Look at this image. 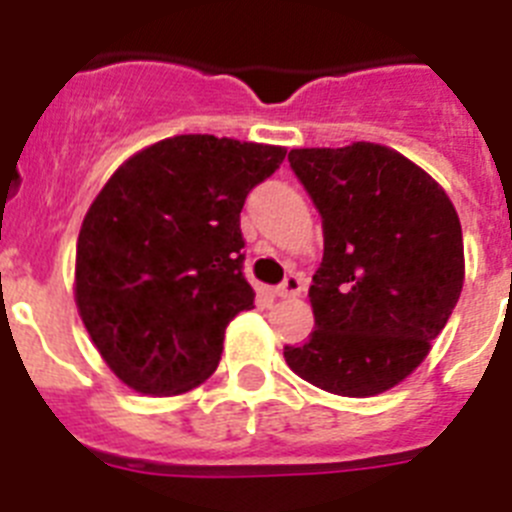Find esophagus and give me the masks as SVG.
I'll list each match as a JSON object with an SVG mask.
<instances>
[{"label": "esophagus", "instance_id": "esophagus-1", "mask_svg": "<svg viewBox=\"0 0 512 512\" xmlns=\"http://www.w3.org/2000/svg\"><path fill=\"white\" fill-rule=\"evenodd\" d=\"M302 287H305V284H302V279L297 277V274H292V277L284 279V284H279V287L274 289V295L282 297V300H295V297H300Z\"/></svg>", "mask_w": 512, "mask_h": 512}]
</instances>
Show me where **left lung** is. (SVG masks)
<instances>
[{
  "label": "left lung",
  "instance_id": "left-lung-1",
  "mask_svg": "<svg viewBox=\"0 0 512 512\" xmlns=\"http://www.w3.org/2000/svg\"><path fill=\"white\" fill-rule=\"evenodd\" d=\"M323 217L310 341L284 346L297 377L330 395L374 397L423 364L464 287L454 202L395 148H292Z\"/></svg>",
  "mask_w": 512,
  "mask_h": 512
}]
</instances>
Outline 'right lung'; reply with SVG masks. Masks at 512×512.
<instances>
[{
    "mask_svg": "<svg viewBox=\"0 0 512 512\" xmlns=\"http://www.w3.org/2000/svg\"><path fill=\"white\" fill-rule=\"evenodd\" d=\"M284 156V146L174 135L99 189L76 241L74 300L130 390L174 397L212 377L225 328L256 297L241 271L243 202Z\"/></svg>",
    "mask_w": 512,
    "mask_h": 512,
    "instance_id": "add662e5",
    "label": "right lung"
}]
</instances>
